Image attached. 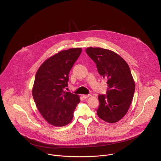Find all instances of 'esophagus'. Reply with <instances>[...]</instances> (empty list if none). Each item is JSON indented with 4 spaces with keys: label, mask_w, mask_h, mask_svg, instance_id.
<instances>
[{
    "label": "esophagus",
    "mask_w": 161,
    "mask_h": 161,
    "mask_svg": "<svg viewBox=\"0 0 161 161\" xmlns=\"http://www.w3.org/2000/svg\"><path fill=\"white\" fill-rule=\"evenodd\" d=\"M90 96H91V95H83V98H85V99H86V98H88Z\"/></svg>",
    "instance_id": "1"
}]
</instances>
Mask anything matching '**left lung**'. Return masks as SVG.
I'll list each match as a JSON object with an SVG mask.
<instances>
[{"label":"left lung","instance_id":"left-lung-1","mask_svg":"<svg viewBox=\"0 0 161 161\" xmlns=\"http://www.w3.org/2000/svg\"><path fill=\"white\" fill-rule=\"evenodd\" d=\"M86 53L95 63L99 74L107 79L106 95H98L97 115L107 122H117L127 114L134 97L136 85L130 68L110 50L90 47Z\"/></svg>","mask_w":161,"mask_h":161}]
</instances>
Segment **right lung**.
Listing matches in <instances>:
<instances>
[{
	"label": "right lung",
	"mask_w": 161,
	"mask_h": 161,
	"mask_svg": "<svg viewBox=\"0 0 161 161\" xmlns=\"http://www.w3.org/2000/svg\"><path fill=\"white\" fill-rule=\"evenodd\" d=\"M81 53V48L62 51L46 60L38 69L32 88L36 105L51 125L63 127L73 119L79 96L64 92L69 73Z\"/></svg>",
	"instance_id": "1"
}]
</instances>
